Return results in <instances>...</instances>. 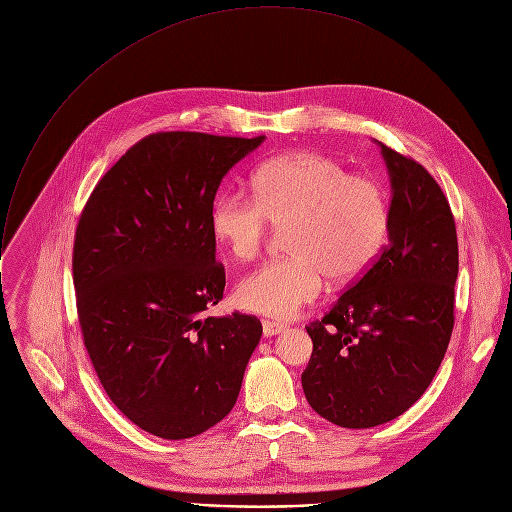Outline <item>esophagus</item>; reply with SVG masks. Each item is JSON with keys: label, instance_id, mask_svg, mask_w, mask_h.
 <instances>
[{"label": "esophagus", "instance_id": "1", "mask_svg": "<svg viewBox=\"0 0 512 512\" xmlns=\"http://www.w3.org/2000/svg\"><path fill=\"white\" fill-rule=\"evenodd\" d=\"M285 330V324L281 322H271V320H265L263 322V336H275V334H281Z\"/></svg>", "mask_w": 512, "mask_h": 512}]
</instances>
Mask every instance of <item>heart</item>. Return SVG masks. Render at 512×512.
<instances>
[{
	"label": "heart",
	"instance_id": "heart-1",
	"mask_svg": "<svg viewBox=\"0 0 512 512\" xmlns=\"http://www.w3.org/2000/svg\"><path fill=\"white\" fill-rule=\"evenodd\" d=\"M255 196L231 190L212 204L210 229L235 259H255L271 225L287 229L283 259L269 261L239 281V308L271 318H291L316 302L326 275L348 283L381 255L389 233L383 186L350 174L324 154L300 152L263 164Z\"/></svg>",
	"mask_w": 512,
	"mask_h": 512
}]
</instances>
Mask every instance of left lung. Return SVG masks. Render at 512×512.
<instances>
[{
  "label": "left lung",
  "mask_w": 512,
  "mask_h": 512,
  "mask_svg": "<svg viewBox=\"0 0 512 512\" xmlns=\"http://www.w3.org/2000/svg\"><path fill=\"white\" fill-rule=\"evenodd\" d=\"M391 178L389 245L306 326L314 350L302 387L312 409L350 429L387 423L429 387L454 330L458 237L431 174L381 143Z\"/></svg>",
  "instance_id": "obj_1"
}]
</instances>
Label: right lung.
I'll use <instances>...</instances> for the list:
<instances>
[{"label": "right lung", "mask_w": 512, "mask_h": 512, "mask_svg": "<svg viewBox=\"0 0 512 512\" xmlns=\"http://www.w3.org/2000/svg\"><path fill=\"white\" fill-rule=\"evenodd\" d=\"M263 139L152 133L99 180L79 218L72 277L95 373L127 419L164 440L229 415L263 332L239 312L202 318L225 291L216 190Z\"/></svg>", "instance_id": "obj_1"}]
</instances>
